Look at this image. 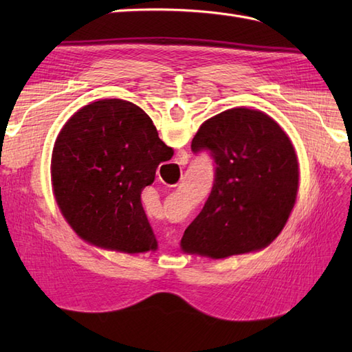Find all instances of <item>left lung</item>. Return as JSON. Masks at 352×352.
<instances>
[{
	"mask_svg": "<svg viewBox=\"0 0 352 352\" xmlns=\"http://www.w3.org/2000/svg\"><path fill=\"white\" fill-rule=\"evenodd\" d=\"M190 148L210 154L214 182L183 251L226 258L271 243L298 192L295 149L281 126L261 111L231 109L201 125Z\"/></svg>",
	"mask_w": 352,
	"mask_h": 352,
	"instance_id": "left-lung-1",
	"label": "left lung"
}]
</instances>
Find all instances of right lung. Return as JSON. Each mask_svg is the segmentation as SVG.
Here are the masks:
<instances>
[{
  "instance_id": "1",
  "label": "right lung",
  "mask_w": 352,
  "mask_h": 352,
  "mask_svg": "<svg viewBox=\"0 0 352 352\" xmlns=\"http://www.w3.org/2000/svg\"><path fill=\"white\" fill-rule=\"evenodd\" d=\"M172 154L144 110L124 100L95 101L65 124L52 149L57 204L87 242L129 254L155 250L140 193Z\"/></svg>"
}]
</instances>
